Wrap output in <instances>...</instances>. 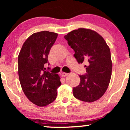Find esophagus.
Segmentation results:
<instances>
[{
    "label": "esophagus",
    "instance_id": "34e87169",
    "mask_svg": "<svg viewBox=\"0 0 130 130\" xmlns=\"http://www.w3.org/2000/svg\"><path fill=\"white\" fill-rule=\"evenodd\" d=\"M68 73H65V72H62V73H61V75H62L63 77L67 76L68 75Z\"/></svg>",
    "mask_w": 130,
    "mask_h": 130
}]
</instances>
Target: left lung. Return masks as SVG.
Masks as SVG:
<instances>
[{
	"mask_svg": "<svg viewBox=\"0 0 130 130\" xmlns=\"http://www.w3.org/2000/svg\"><path fill=\"white\" fill-rule=\"evenodd\" d=\"M79 63L86 62V73L79 75L80 83L73 87V95L85 102L100 99L108 89L112 74L110 49L104 38L92 30L79 28L65 35Z\"/></svg>",
	"mask_w": 130,
	"mask_h": 130,
	"instance_id": "8db88e82",
	"label": "left lung"
}]
</instances>
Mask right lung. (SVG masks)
<instances>
[{
    "label": "right lung",
    "mask_w": 130,
    "mask_h": 130,
    "mask_svg": "<svg viewBox=\"0 0 130 130\" xmlns=\"http://www.w3.org/2000/svg\"><path fill=\"white\" fill-rule=\"evenodd\" d=\"M58 34L34 33L26 40L18 56V75L22 91L32 103L40 107L53 103L60 86L57 74L44 71V64Z\"/></svg>",
    "instance_id": "1"
}]
</instances>
